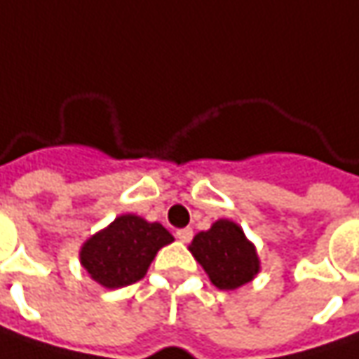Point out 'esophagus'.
<instances>
[{"label": "esophagus", "instance_id": "esophagus-1", "mask_svg": "<svg viewBox=\"0 0 359 359\" xmlns=\"http://www.w3.org/2000/svg\"><path fill=\"white\" fill-rule=\"evenodd\" d=\"M177 238H179L180 242H191V238H192V230H191V229H180V230H177Z\"/></svg>", "mask_w": 359, "mask_h": 359}]
</instances>
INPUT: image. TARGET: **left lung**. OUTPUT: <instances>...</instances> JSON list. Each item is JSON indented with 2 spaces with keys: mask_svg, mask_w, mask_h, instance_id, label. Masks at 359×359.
I'll return each mask as SVG.
<instances>
[{
  "mask_svg": "<svg viewBox=\"0 0 359 359\" xmlns=\"http://www.w3.org/2000/svg\"><path fill=\"white\" fill-rule=\"evenodd\" d=\"M189 250L220 290H236L258 274L260 260L242 229L226 218L192 238Z\"/></svg>",
  "mask_w": 359,
  "mask_h": 359,
  "instance_id": "obj_1",
  "label": "left lung"
}]
</instances>
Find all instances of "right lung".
<instances>
[{
	"mask_svg": "<svg viewBox=\"0 0 359 359\" xmlns=\"http://www.w3.org/2000/svg\"><path fill=\"white\" fill-rule=\"evenodd\" d=\"M172 241L163 224L121 215L81 246V266L109 290L123 288L139 282L156 252Z\"/></svg>",
	"mask_w": 359,
	"mask_h": 359,
	"instance_id": "right-lung-1",
	"label": "right lung"
}]
</instances>
